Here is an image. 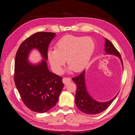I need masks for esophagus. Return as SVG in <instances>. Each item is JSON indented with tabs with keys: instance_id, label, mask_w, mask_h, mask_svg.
<instances>
[{
	"instance_id": "esophagus-1",
	"label": "esophagus",
	"mask_w": 135,
	"mask_h": 135,
	"mask_svg": "<svg viewBox=\"0 0 135 135\" xmlns=\"http://www.w3.org/2000/svg\"><path fill=\"white\" fill-rule=\"evenodd\" d=\"M71 80V79L70 78H68V77H64L62 78V82L64 84L68 83L70 82Z\"/></svg>"
}]
</instances>
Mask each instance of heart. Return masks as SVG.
<instances>
[{
  "label": "heart",
  "mask_w": 135,
  "mask_h": 135,
  "mask_svg": "<svg viewBox=\"0 0 135 135\" xmlns=\"http://www.w3.org/2000/svg\"><path fill=\"white\" fill-rule=\"evenodd\" d=\"M95 49V43L89 37L66 36L57 42L55 50L48 52V59L53 70L61 72L67 64L74 72H80L88 64Z\"/></svg>",
  "instance_id": "heart-1"
}]
</instances>
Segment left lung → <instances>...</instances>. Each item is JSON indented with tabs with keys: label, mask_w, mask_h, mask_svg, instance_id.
I'll list each match as a JSON object with an SVG mask.
<instances>
[{
	"label": "left lung",
	"mask_w": 135,
	"mask_h": 135,
	"mask_svg": "<svg viewBox=\"0 0 135 135\" xmlns=\"http://www.w3.org/2000/svg\"><path fill=\"white\" fill-rule=\"evenodd\" d=\"M105 52L107 54L115 55L119 57L122 63L123 61L120 54L113 44L109 40L105 38ZM73 81L76 84V91L75 94V102L76 107L82 112L89 115H96L104 111L110 106L115 96L109 101L105 102H99L94 100L89 95L86 91L85 82V70H84L80 75L72 78Z\"/></svg>",
	"instance_id": "left-lung-1"
}]
</instances>
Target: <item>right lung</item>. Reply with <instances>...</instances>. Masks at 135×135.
Returning <instances> with one entry per match:
<instances>
[{
  "label": "right lung",
  "mask_w": 135,
  "mask_h": 135,
  "mask_svg": "<svg viewBox=\"0 0 135 135\" xmlns=\"http://www.w3.org/2000/svg\"><path fill=\"white\" fill-rule=\"evenodd\" d=\"M55 35L51 32L33 34L20 44L16 55V86L24 104L36 112L44 113L53 108L64 87L62 78L50 72L46 61L49 45ZM33 48L37 49L45 60L38 65H31L27 60Z\"/></svg>",
  "instance_id": "1"
}]
</instances>
